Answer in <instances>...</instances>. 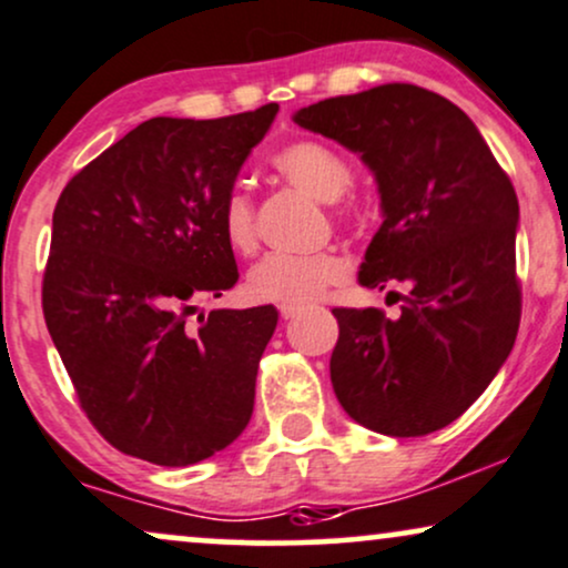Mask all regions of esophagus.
I'll return each mask as SVG.
<instances>
[{
    "instance_id": "esophagus-1",
    "label": "esophagus",
    "mask_w": 568,
    "mask_h": 568,
    "mask_svg": "<svg viewBox=\"0 0 568 568\" xmlns=\"http://www.w3.org/2000/svg\"><path fill=\"white\" fill-rule=\"evenodd\" d=\"M302 310H304V306H298V304H280V317L293 320Z\"/></svg>"
}]
</instances>
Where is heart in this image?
Returning <instances> with one entry per match:
<instances>
[{"instance_id":"1","label":"heart","mask_w":568,"mask_h":568,"mask_svg":"<svg viewBox=\"0 0 568 568\" xmlns=\"http://www.w3.org/2000/svg\"><path fill=\"white\" fill-rule=\"evenodd\" d=\"M272 166L317 201H338L354 182L352 161L323 140H293L272 155ZM222 235L232 251L251 254L256 248V209L251 195L232 187L219 206ZM349 275V264L336 251L317 254H270L251 266L245 293L262 304H310Z\"/></svg>"}]
</instances>
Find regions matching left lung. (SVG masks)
Returning <instances> with one entry per match:
<instances>
[{"mask_svg":"<svg viewBox=\"0 0 568 568\" xmlns=\"http://www.w3.org/2000/svg\"><path fill=\"white\" fill-rule=\"evenodd\" d=\"M310 129L362 155L384 224L359 283H402V314L336 306L331 381L359 426L426 436L460 418L508 359L521 320L518 197L474 121L415 84H381L302 108ZM396 298V302H399Z\"/></svg>","mask_w":568,"mask_h":568,"instance_id":"1","label":"left lung"}]
</instances>
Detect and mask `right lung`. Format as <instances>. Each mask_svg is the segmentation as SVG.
<instances>
[{"label":"right lung","mask_w":568,"mask_h":568,"mask_svg":"<svg viewBox=\"0 0 568 568\" xmlns=\"http://www.w3.org/2000/svg\"><path fill=\"white\" fill-rule=\"evenodd\" d=\"M277 102L224 119L142 121L65 184L42 283L79 405L124 455L193 466L254 413L275 306L197 314L237 283L219 206Z\"/></svg>","instance_id":"right-lung-1"}]
</instances>
